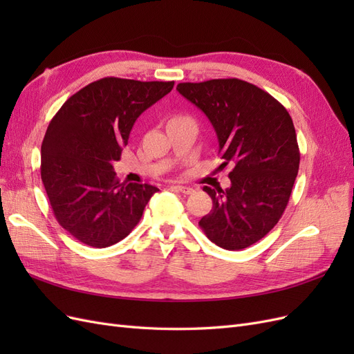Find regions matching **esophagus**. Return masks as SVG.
I'll return each instance as SVG.
<instances>
[{
  "instance_id": "34e87169",
  "label": "esophagus",
  "mask_w": 354,
  "mask_h": 354,
  "mask_svg": "<svg viewBox=\"0 0 354 354\" xmlns=\"http://www.w3.org/2000/svg\"><path fill=\"white\" fill-rule=\"evenodd\" d=\"M174 189H176V190H178L180 194H185V195H192V194H194V192H195L194 189L189 187V186H180V185L174 186Z\"/></svg>"
}]
</instances>
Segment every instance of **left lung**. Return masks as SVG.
Masks as SVG:
<instances>
[{
	"mask_svg": "<svg viewBox=\"0 0 354 354\" xmlns=\"http://www.w3.org/2000/svg\"><path fill=\"white\" fill-rule=\"evenodd\" d=\"M177 90L208 116L221 167L234 165L229 189L203 186L212 209L199 227L220 248L243 250L276 226L291 196L299 167L292 118L273 95L238 78L180 82Z\"/></svg>",
	"mask_w": 354,
	"mask_h": 354,
	"instance_id": "8db88e82",
	"label": "left lung"
}]
</instances>
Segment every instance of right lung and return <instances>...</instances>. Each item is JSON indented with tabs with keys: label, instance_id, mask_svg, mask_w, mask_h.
I'll return each mask as SVG.
<instances>
[{
	"label": "right lung",
	"instance_id": "obj_1",
	"mask_svg": "<svg viewBox=\"0 0 354 354\" xmlns=\"http://www.w3.org/2000/svg\"><path fill=\"white\" fill-rule=\"evenodd\" d=\"M174 81L106 77L62 104L41 145V180L60 226L93 248L122 241L140 221L158 187L120 183L113 162L149 106Z\"/></svg>",
	"mask_w": 354,
	"mask_h": 354
}]
</instances>
